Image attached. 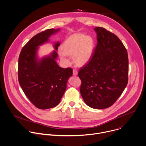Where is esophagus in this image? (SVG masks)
<instances>
[{"label":"esophagus","mask_w":146,"mask_h":146,"mask_svg":"<svg viewBox=\"0 0 146 146\" xmlns=\"http://www.w3.org/2000/svg\"><path fill=\"white\" fill-rule=\"evenodd\" d=\"M78 75V71H77V70H75V69H74V70H73V75L76 76V75Z\"/></svg>","instance_id":"1"}]
</instances>
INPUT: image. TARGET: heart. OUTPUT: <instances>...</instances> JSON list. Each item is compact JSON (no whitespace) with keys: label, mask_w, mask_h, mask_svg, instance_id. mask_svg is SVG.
<instances>
[{"label":"heart","mask_w":146,"mask_h":146,"mask_svg":"<svg viewBox=\"0 0 146 146\" xmlns=\"http://www.w3.org/2000/svg\"><path fill=\"white\" fill-rule=\"evenodd\" d=\"M59 51L61 60L66 64L70 63L69 55H74L75 62L79 65L87 63L91 58L94 48L93 39L83 34H76L69 36L62 44Z\"/></svg>","instance_id":"1"}]
</instances>
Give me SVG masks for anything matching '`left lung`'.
Here are the masks:
<instances>
[{"instance_id":"obj_1","label":"left lung","mask_w":146,"mask_h":146,"mask_svg":"<svg viewBox=\"0 0 146 146\" xmlns=\"http://www.w3.org/2000/svg\"><path fill=\"white\" fill-rule=\"evenodd\" d=\"M94 30L98 43L90 60L79 71L80 91L87 106L104 109L116 101L127 85L128 54L115 34L103 27Z\"/></svg>"}]
</instances>
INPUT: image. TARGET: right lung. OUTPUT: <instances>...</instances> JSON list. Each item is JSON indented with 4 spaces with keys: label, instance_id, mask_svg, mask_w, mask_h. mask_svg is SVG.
Listing matches in <instances>:
<instances>
[{
    "label": "right lung",
    "instance_id": "1",
    "mask_svg": "<svg viewBox=\"0 0 146 146\" xmlns=\"http://www.w3.org/2000/svg\"><path fill=\"white\" fill-rule=\"evenodd\" d=\"M60 29H48L33 37L23 47L18 61V80L24 93L37 108L56 106L67 88L72 69L60 67L56 62L59 42L54 43V51L39 59V47L49 42L50 37Z\"/></svg>",
    "mask_w": 146,
    "mask_h": 146
}]
</instances>
